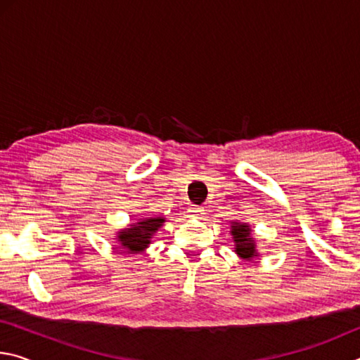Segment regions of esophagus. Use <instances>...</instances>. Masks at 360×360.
Listing matches in <instances>:
<instances>
[{
    "label": "esophagus",
    "instance_id": "obj_1",
    "mask_svg": "<svg viewBox=\"0 0 360 360\" xmlns=\"http://www.w3.org/2000/svg\"><path fill=\"white\" fill-rule=\"evenodd\" d=\"M188 212H191V216H203L205 214V208H202V206H191L188 208Z\"/></svg>",
    "mask_w": 360,
    "mask_h": 360
}]
</instances>
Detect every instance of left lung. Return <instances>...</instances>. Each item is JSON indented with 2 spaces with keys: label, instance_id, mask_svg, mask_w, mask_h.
Segmentation results:
<instances>
[{
  "label": "left lung",
  "instance_id": "1",
  "mask_svg": "<svg viewBox=\"0 0 360 360\" xmlns=\"http://www.w3.org/2000/svg\"><path fill=\"white\" fill-rule=\"evenodd\" d=\"M230 235L235 243V254L243 260L251 262L252 259L259 257L257 241L252 235L251 225L246 222H230Z\"/></svg>",
  "mask_w": 360,
  "mask_h": 360
}]
</instances>
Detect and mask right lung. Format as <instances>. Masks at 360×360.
I'll return each mask as SVG.
<instances>
[{"label": "right lung", "mask_w": 360, "mask_h": 360, "mask_svg": "<svg viewBox=\"0 0 360 360\" xmlns=\"http://www.w3.org/2000/svg\"><path fill=\"white\" fill-rule=\"evenodd\" d=\"M165 224V217L162 216H148L136 219L135 222L127 225L125 229H120L115 233V243L119 249L127 254H141L149 248L150 240L158 229Z\"/></svg>", "instance_id": "obj_1"}]
</instances>
